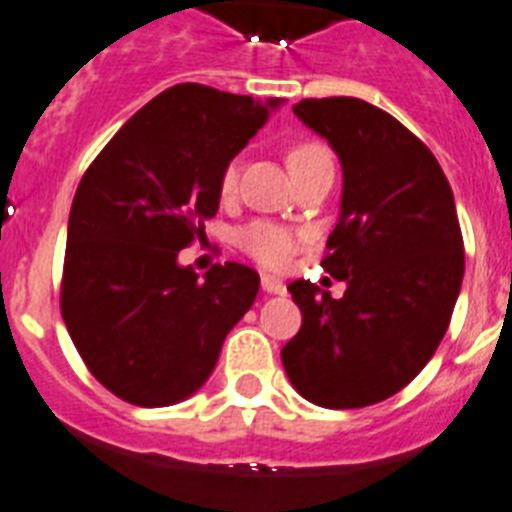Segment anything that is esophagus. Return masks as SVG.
I'll return each mask as SVG.
<instances>
[{
    "label": "esophagus",
    "instance_id": "esophagus-1",
    "mask_svg": "<svg viewBox=\"0 0 512 512\" xmlns=\"http://www.w3.org/2000/svg\"><path fill=\"white\" fill-rule=\"evenodd\" d=\"M262 291L273 293V296H283L286 293V283H281L278 278H270V275H262Z\"/></svg>",
    "mask_w": 512,
    "mask_h": 512
}]
</instances>
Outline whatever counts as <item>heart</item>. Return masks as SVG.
I'll use <instances>...</instances> for the list:
<instances>
[{"instance_id": "1", "label": "heart", "mask_w": 512, "mask_h": 512, "mask_svg": "<svg viewBox=\"0 0 512 512\" xmlns=\"http://www.w3.org/2000/svg\"><path fill=\"white\" fill-rule=\"evenodd\" d=\"M330 159V151L324 149L322 144H314V141H306V144L293 146L291 154H288V167L296 175L299 170H306L311 164L327 162ZM237 175L239 164L229 162L221 172V193L229 195L237 188ZM237 242L252 260H257L260 265L270 270L286 268L288 260L296 255V250L304 242V234L288 229V226L273 224V221H255V224L244 226L237 234Z\"/></svg>"}]
</instances>
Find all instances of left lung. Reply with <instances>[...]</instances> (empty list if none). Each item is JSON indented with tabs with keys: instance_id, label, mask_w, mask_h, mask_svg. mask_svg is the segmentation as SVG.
Wrapping results in <instances>:
<instances>
[{
	"instance_id": "1",
	"label": "left lung",
	"mask_w": 512,
	"mask_h": 512,
	"mask_svg": "<svg viewBox=\"0 0 512 512\" xmlns=\"http://www.w3.org/2000/svg\"><path fill=\"white\" fill-rule=\"evenodd\" d=\"M293 113L340 159V216L322 268L345 293L288 286L304 322L281 361L311 404L368 407L410 384L446 335L464 281L456 203L428 146L371 102L301 100Z\"/></svg>"
}]
</instances>
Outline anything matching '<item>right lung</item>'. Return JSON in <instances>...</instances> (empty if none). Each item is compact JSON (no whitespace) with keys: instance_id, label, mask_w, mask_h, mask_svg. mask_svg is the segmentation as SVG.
I'll return each mask as SVG.
<instances>
[{"instance_id":"right-lung-1","label":"right lung","mask_w":512,"mask_h":512,"mask_svg":"<svg viewBox=\"0 0 512 512\" xmlns=\"http://www.w3.org/2000/svg\"><path fill=\"white\" fill-rule=\"evenodd\" d=\"M281 97L175 84L128 118L79 182L66 229L61 314L105 389L139 407L193 397L260 275L226 262L203 278L177 255L221 201V172Z\"/></svg>"}]
</instances>
